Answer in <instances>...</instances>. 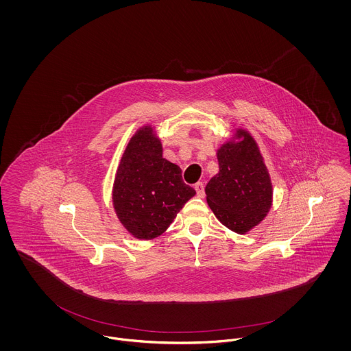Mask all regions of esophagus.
Wrapping results in <instances>:
<instances>
[{
	"instance_id": "34e87169",
	"label": "esophagus",
	"mask_w": 351,
	"mask_h": 351,
	"mask_svg": "<svg viewBox=\"0 0 351 351\" xmlns=\"http://www.w3.org/2000/svg\"><path fill=\"white\" fill-rule=\"evenodd\" d=\"M195 189H196V192H197V196H199V197H204V195H205V188H204V184H195Z\"/></svg>"
}]
</instances>
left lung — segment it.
<instances>
[{
  "label": "left lung",
  "instance_id": "left-lung-1",
  "mask_svg": "<svg viewBox=\"0 0 351 351\" xmlns=\"http://www.w3.org/2000/svg\"><path fill=\"white\" fill-rule=\"evenodd\" d=\"M218 171L205 186L206 202L218 221L246 234L267 216L272 183L259 147L249 132L237 129L217 150Z\"/></svg>",
  "mask_w": 351,
  "mask_h": 351
}]
</instances>
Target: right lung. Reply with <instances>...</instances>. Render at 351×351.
<instances>
[{
	"mask_svg": "<svg viewBox=\"0 0 351 351\" xmlns=\"http://www.w3.org/2000/svg\"><path fill=\"white\" fill-rule=\"evenodd\" d=\"M112 193L123 228L147 241L167 230L196 191L184 183L180 167L163 158L162 142L147 125L135 132L123 151Z\"/></svg>",
	"mask_w": 351,
	"mask_h": 351,
	"instance_id": "add662e5",
	"label": "right lung"
}]
</instances>
